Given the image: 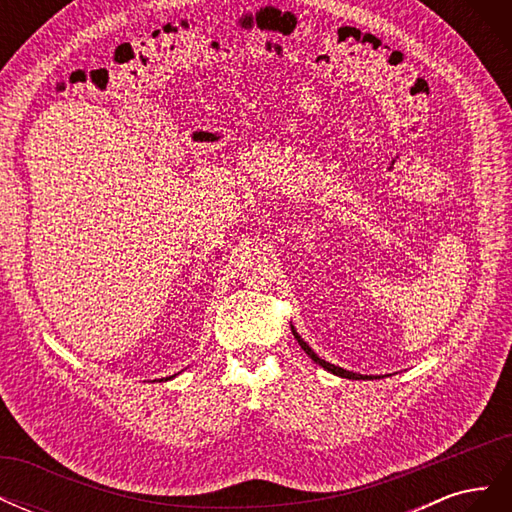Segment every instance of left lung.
Segmentation results:
<instances>
[{
    "instance_id": "left-lung-1",
    "label": "left lung",
    "mask_w": 512,
    "mask_h": 512,
    "mask_svg": "<svg viewBox=\"0 0 512 512\" xmlns=\"http://www.w3.org/2000/svg\"><path fill=\"white\" fill-rule=\"evenodd\" d=\"M292 335L297 337L299 346H301V348L307 352V356H312V359H314L318 365H322L324 369L331 371V374H335V376H342V378H350V380H361V378H365V376H361V374H354V371H346V369H342V367H337V365H331V363H327V361H322L320 356H318V354H316L312 348H309V346L303 342V339L297 335V331H294V329H292Z\"/></svg>"
}]
</instances>
